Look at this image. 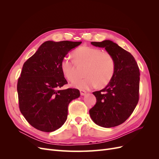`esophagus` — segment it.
Wrapping results in <instances>:
<instances>
[{
	"label": "esophagus",
	"mask_w": 159,
	"mask_h": 159,
	"mask_svg": "<svg viewBox=\"0 0 159 159\" xmlns=\"http://www.w3.org/2000/svg\"><path fill=\"white\" fill-rule=\"evenodd\" d=\"M86 93H87V92H86L85 90H83V89H81L80 90V94L81 95H85L86 94Z\"/></svg>",
	"instance_id": "esophagus-1"
}]
</instances>
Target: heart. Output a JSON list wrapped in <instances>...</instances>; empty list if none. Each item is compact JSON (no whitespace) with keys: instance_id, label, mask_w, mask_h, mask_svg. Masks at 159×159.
<instances>
[{"instance_id":"1","label":"heart","mask_w":159,"mask_h":159,"mask_svg":"<svg viewBox=\"0 0 159 159\" xmlns=\"http://www.w3.org/2000/svg\"><path fill=\"white\" fill-rule=\"evenodd\" d=\"M73 56L77 65H85L82 79H77L71 83L74 88L90 89L98 85L102 88L107 85L115 74V62L108 52L90 46H81L74 50ZM74 60L64 57L61 61L60 68L65 78L72 81L76 78V67Z\"/></svg>"}]
</instances>
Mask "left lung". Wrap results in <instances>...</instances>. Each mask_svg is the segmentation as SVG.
Listing matches in <instances>:
<instances>
[{"label":"left lung","instance_id":"left-lung-1","mask_svg":"<svg viewBox=\"0 0 159 159\" xmlns=\"http://www.w3.org/2000/svg\"><path fill=\"white\" fill-rule=\"evenodd\" d=\"M91 44L105 48L113 57L115 74L107 85L93 92L97 99L89 110L93 121L103 127H113L124 123L135 109L139 99L140 72L134 57L116 43L106 40Z\"/></svg>","mask_w":159,"mask_h":159}]
</instances>
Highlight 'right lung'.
<instances>
[{
    "label": "right lung",
    "instance_id": "obj_1",
    "mask_svg": "<svg viewBox=\"0 0 159 159\" xmlns=\"http://www.w3.org/2000/svg\"><path fill=\"white\" fill-rule=\"evenodd\" d=\"M81 43L46 41L24 64L17 84L19 108L36 129L52 132L60 128L68 117L69 103L80 96L78 89L59 88L68 84L61 61Z\"/></svg>",
    "mask_w": 159,
    "mask_h": 159
}]
</instances>
